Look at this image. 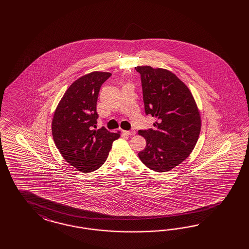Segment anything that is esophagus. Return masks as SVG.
<instances>
[{"label":"esophagus","mask_w":249,"mask_h":249,"mask_svg":"<svg viewBox=\"0 0 249 249\" xmlns=\"http://www.w3.org/2000/svg\"><path fill=\"white\" fill-rule=\"evenodd\" d=\"M125 132V134H127V135H135L136 131L134 129H132V130H128V131H124Z\"/></svg>","instance_id":"esophagus-1"}]
</instances>
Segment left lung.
<instances>
[{"label":"left lung","instance_id":"left-lung-1","mask_svg":"<svg viewBox=\"0 0 249 249\" xmlns=\"http://www.w3.org/2000/svg\"><path fill=\"white\" fill-rule=\"evenodd\" d=\"M141 74L145 112L156 119L153 128L140 130L146 147L139 152L145 165L168 172L195 149L201 131V116L188 87L173 72L150 66L137 67Z\"/></svg>","mask_w":249,"mask_h":249}]
</instances>
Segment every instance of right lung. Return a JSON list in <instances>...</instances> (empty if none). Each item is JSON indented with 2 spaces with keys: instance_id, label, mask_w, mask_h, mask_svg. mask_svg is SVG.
I'll return each instance as SVG.
<instances>
[{
  "instance_id": "1",
  "label": "right lung",
  "mask_w": 249,
  "mask_h": 249,
  "mask_svg": "<svg viewBox=\"0 0 249 249\" xmlns=\"http://www.w3.org/2000/svg\"><path fill=\"white\" fill-rule=\"evenodd\" d=\"M111 75L94 71L71 84L53 113L52 135L58 151L70 165L91 173L106 161L120 131L97 128V101L100 87Z\"/></svg>"
}]
</instances>
